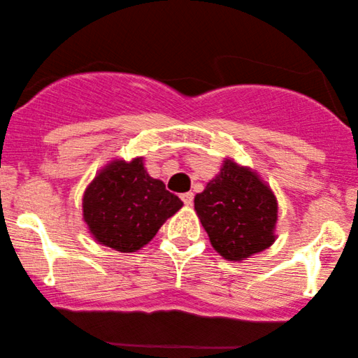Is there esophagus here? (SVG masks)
I'll use <instances>...</instances> for the list:
<instances>
[{
    "mask_svg": "<svg viewBox=\"0 0 358 358\" xmlns=\"http://www.w3.org/2000/svg\"><path fill=\"white\" fill-rule=\"evenodd\" d=\"M180 199H182V202L185 203V206H192L194 202V194L192 192H185L180 196Z\"/></svg>",
    "mask_w": 358,
    "mask_h": 358,
    "instance_id": "34e87169",
    "label": "esophagus"
}]
</instances>
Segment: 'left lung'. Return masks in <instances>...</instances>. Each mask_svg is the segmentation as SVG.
Returning <instances> with one entry per match:
<instances>
[{
    "label": "left lung",
    "mask_w": 358,
    "mask_h": 358,
    "mask_svg": "<svg viewBox=\"0 0 358 358\" xmlns=\"http://www.w3.org/2000/svg\"><path fill=\"white\" fill-rule=\"evenodd\" d=\"M194 207L212 247L230 262L263 252L276 238L275 194L255 171L231 159L197 194Z\"/></svg>",
    "instance_id": "left-lung-1"
}]
</instances>
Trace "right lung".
I'll list each match as a JSON object with an SVG mask.
<instances>
[{"instance_id": "1", "label": "right lung", "mask_w": 358, "mask_h": 358, "mask_svg": "<svg viewBox=\"0 0 358 358\" xmlns=\"http://www.w3.org/2000/svg\"><path fill=\"white\" fill-rule=\"evenodd\" d=\"M182 201L159 179H152L143 157L111 161L83 194V220L96 241L131 253L150 243Z\"/></svg>"}]
</instances>
